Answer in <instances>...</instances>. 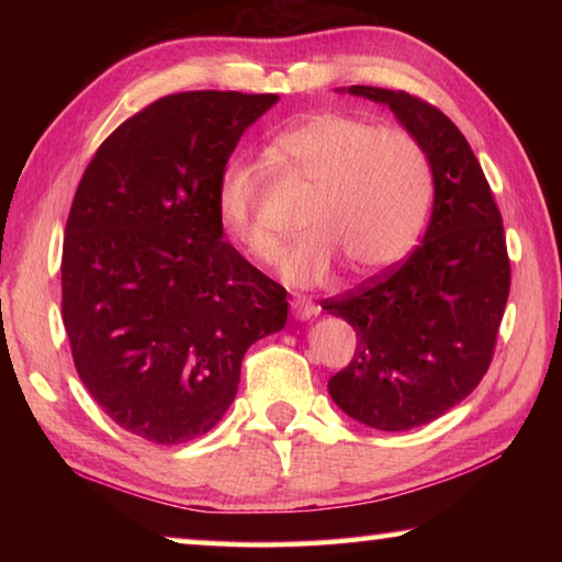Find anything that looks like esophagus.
Returning <instances> with one entry per match:
<instances>
[{"instance_id": "1", "label": "esophagus", "mask_w": 562, "mask_h": 562, "mask_svg": "<svg viewBox=\"0 0 562 562\" xmlns=\"http://www.w3.org/2000/svg\"><path fill=\"white\" fill-rule=\"evenodd\" d=\"M292 312H294V317H297V319H310V317H315L319 310L307 297H294L292 300Z\"/></svg>"}]
</instances>
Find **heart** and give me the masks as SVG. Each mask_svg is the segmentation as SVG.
<instances>
[{"label": "heart", "instance_id": "heart-1", "mask_svg": "<svg viewBox=\"0 0 562 562\" xmlns=\"http://www.w3.org/2000/svg\"><path fill=\"white\" fill-rule=\"evenodd\" d=\"M272 156L315 188L307 227L282 262L292 284H319L339 255L357 274L386 270L408 255L429 211L431 170L418 138L349 113H315L272 140ZM265 173L235 156L217 178V215L255 260L274 262L282 235L265 221Z\"/></svg>", "mask_w": 562, "mask_h": 562}]
</instances>
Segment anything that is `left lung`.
Listing matches in <instances>:
<instances>
[{
	"label": "left lung",
	"mask_w": 562,
	"mask_h": 562,
	"mask_svg": "<svg viewBox=\"0 0 562 562\" xmlns=\"http://www.w3.org/2000/svg\"><path fill=\"white\" fill-rule=\"evenodd\" d=\"M349 93L386 103L418 138L434 211L406 260L322 302L357 331L355 357L327 386L357 422L406 431L443 416L488 372L510 290L506 233L479 158L443 111L406 91Z\"/></svg>",
	"instance_id": "8db88e82"
}]
</instances>
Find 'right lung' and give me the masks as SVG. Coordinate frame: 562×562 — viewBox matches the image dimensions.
<instances>
[{
	"mask_svg": "<svg viewBox=\"0 0 562 562\" xmlns=\"http://www.w3.org/2000/svg\"><path fill=\"white\" fill-rule=\"evenodd\" d=\"M278 93L183 91L103 140L76 188L61 252L74 367L109 418L154 443L221 422L255 339L280 331L288 290L223 240L215 190Z\"/></svg>",
	"mask_w": 562,
	"mask_h": 562,
	"instance_id": "right-lung-1",
	"label": "right lung"
}]
</instances>
